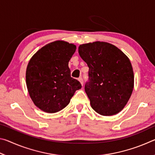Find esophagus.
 Wrapping results in <instances>:
<instances>
[{"mask_svg": "<svg viewBox=\"0 0 155 155\" xmlns=\"http://www.w3.org/2000/svg\"><path fill=\"white\" fill-rule=\"evenodd\" d=\"M78 81H80V83H81V85H83V78L82 77H80L79 78H78Z\"/></svg>", "mask_w": 155, "mask_h": 155, "instance_id": "1", "label": "esophagus"}]
</instances>
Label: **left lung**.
<instances>
[{
    "label": "left lung",
    "instance_id": "8db88e82",
    "mask_svg": "<svg viewBox=\"0 0 155 155\" xmlns=\"http://www.w3.org/2000/svg\"><path fill=\"white\" fill-rule=\"evenodd\" d=\"M78 53L89 67L85 91L98 114H118L128 103L134 87L129 59L122 51L104 41L81 44Z\"/></svg>",
    "mask_w": 155,
    "mask_h": 155
}]
</instances>
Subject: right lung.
<instances>
[{"mask_svg":"<svg viewBox=\"0 0 155 155\" xmlns=\"http://www.w3.org/2000/svg\"><path fill=\"white\" fill-rule=\"evenodd\" d=\"M77 47L64 41L46 44L31 57L26 71V83L33 103L46 113H56L69 104L81 88L70 76L68 62Z\"/></svg>","mask_w":155,"mask_h":155,"instance_id":"obj_1","label":"right lung"}]
</instances>
